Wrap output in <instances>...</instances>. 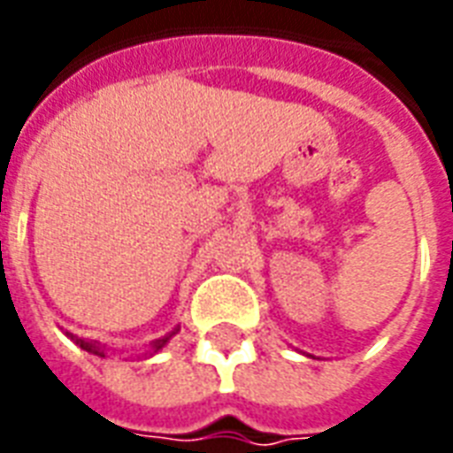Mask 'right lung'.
Listing matches in <instances>:
<instances>
[{"label": "right lung", "instance_id": "add662e5", "mask_svg": "<svg viewBox=\"0 0 453 453\" xmlns=\"http://www.w3.org/2000/svg\"><path fill=\"white\" fill-rule=\"evenodd\" d=\"M172 334H174V333H172ZM172 334H169V337H172ZM73 337H74V334H73ZM169 337L155 342V344H152V351L162 349V347H165V342H167ZM74 342H77V344H80L82 349H87V351H92V354H99V357H104V347H99L96 342H92V340H77V337H74Z\"/></svg>", "mask_w": 453, "mask_h": 453}]
</instances>
